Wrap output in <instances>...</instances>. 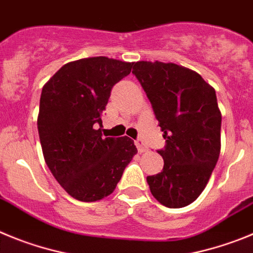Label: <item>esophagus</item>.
I'll list each match as a JSON object with an SVG mask.
<instances>
[{
	"label": "esophagus",
	"mask_w": 253,
	"mask_h": 253,
	"mask_svg": "<svg viewBox=\"0 0 253 253\" xmlns=\"http://www.w3.org/2000/svg\"><path fill=\"white\" fill-rule=\"evenodd\" d=\"M135 146H137L138 151H139L140 153H143V152H147V151H148V147L146 146V143L143 142V140L140 139V138H138V139L135 140Z\"/></svg>",
	"instance_id": "obj_1"
}]
</instances>
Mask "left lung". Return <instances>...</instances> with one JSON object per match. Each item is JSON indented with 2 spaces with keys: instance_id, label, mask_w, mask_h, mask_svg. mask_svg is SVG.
Wrapping results in <instances>:
<instances>
[{
  "instance_id": "left-lung-1",
  "label": "left lung",
  "mask_w": 253,
  "mask_h": 253,
  "mask_svg": "<svg viewBox=\"0 0 253 253\" xmlns=\"http://www.w3.org/2000/svg\"><path fill=\"white\" fill-rule=\"evenodd\" d=\"M138 78L153 107L165 148V165L148 176L151 193L167 208L195 202L207 186L220 153L222 114L215 90L195 71L175 63L137 62Z\"/></svg>"
}]
</instances>
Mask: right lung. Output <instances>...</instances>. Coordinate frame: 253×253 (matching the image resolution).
I'll use <instances>...</instances> for the list:
<instances>
[{
  "label": "right lung",
  "instance_id": "obj_1",
  "mask_svg": "<svg viewBox=\"0 0 253 253\" xmlns=\"http://www.w3.org/2000/svg\"><path fill=\"white\" fill-rule=\"evenodd\" d=\"M133 64L107 57L69 62L42 90L38 131L44 160L60 186L80 202L110 195L138 152L130 138L101 134L111 88Z\"/></svg>",
  "mask_w": 253,
  "mask_h": 253
}]
</instances>
